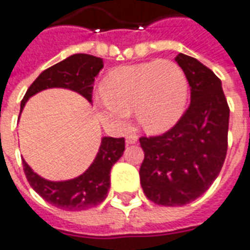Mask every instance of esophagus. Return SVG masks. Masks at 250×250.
<instances>
[{
	"label": "esophagus",
	"instance_id": "34e87169",
	"mask_svg": "<svg viewBox=\"0 0 250 250\" xmlns=\"http://www.w3.org/2000/svg\"><path fill=\"white\" fill-rule=\"evenodd\" d=\"M137 136H134V134H130V136H128V137H126V140H125V141H126V145H132V144H136V143H137Z\"/></svg>",
	"mask_w": 250,
	"mask_h": 250
}]
</instances>
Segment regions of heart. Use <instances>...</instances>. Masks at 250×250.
I'll return each mask as SVG.
<instances>
[{"mask_svg":"<svg viewBox=\"0 0 250 250\" xmlns=\"http://www.w3.org/2000/svg\"><path fill=\"white\" fill-rule=\"evenodd\" d=\"M104 98L95 102L106 128L124 132L130 110L148 133H163L182 118L188 98V82L172 60H152L111 70L101 84Z\"/></svg>","mask_w":250,"mask_h":250,"instance_id":"obj_1","label":"heart"}]
</instances>
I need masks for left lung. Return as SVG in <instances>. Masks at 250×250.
<instances>
[{
  "instance_id": "1",
  "label": "left lung",
  "mask_w": 250,
  "mask_h": 250,
  "mask_svg": "<svg viewBox=\"0 0 250 250\" xmlns=\"http://www.w3.org/2000/svg\"><path fill=\"white\" fill-rule=\"evenodd\" d=\"M175 60L191 87L190 106L164 134L140 137L141 187L162 206H185L206 192L228 150L230 110L219 78L195 58L179 54Z\"/></svg>"
}]
</instances>
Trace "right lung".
<instances>
[{"instance_id":"add662e5","label":"right lung","mask_w":250,"mask_h":250,"mask_svg":"<svg viewBox=\"0 0 250 250\" xmlns=\"http://www.w3.org/2000/svg\"><path fill=\"white\" fill-rule=\"evenodd\" d=\"M104 68V60L87 54H75L44 70L26 90L21 101L20 114L26 101L42 90L52 87L70 88L83 95L88 102L93 95L95 77ZM125 150V140L102 137L98 153L91 166L78 178L51 182L33 172L25 160H22L24 172L33 190L43 199L67 211H81L100 205L105 201L110 187V171L114 163Z\"/></svg>"}]
</instances>
